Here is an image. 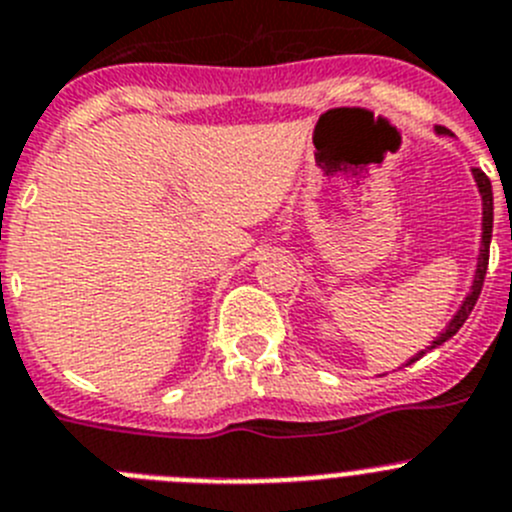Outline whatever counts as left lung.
<instances>
[{
	"instance_id": "obj_1",
	"label": "left lung",
	"mask_w": 512,
	"mask_h": 512,
	"mask_svg": "<svg viewBox=\"0 0 512 512\" xmlns=\"http://www.w3.org/2000/svg\"><path fill=\"white\" fill-rule=\"evenodd\" d=\"M434 131L439 133V136H444V133H450L447 128L437 126ZM472 176H475V184H477V191H480L482 197V240H480V255H477V270H475V278H472V285H470V293H467V298L462 300V305L457 308V313L452 315V321L447 323V328H444L442 333H439L437 338L432 341V346H427L424 351H419L417 356H412L407 361L409 364H414V361H419V358L424 356L427 351H432V348L442 346L444 341H450L452 336H455L457 331H460L462 326H465L467 315L472 313V308H475L477 298H480V290H482V283H485V272H487V260H490V240H493V186H490V179H487L485 174H482L480 169H472Z\"/></svg>"
}]
</instances>
